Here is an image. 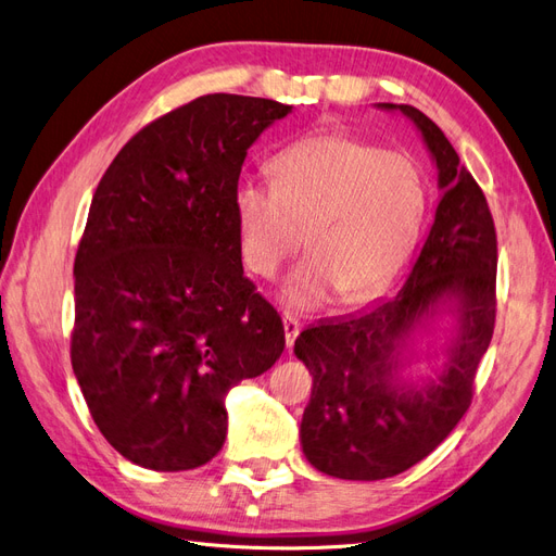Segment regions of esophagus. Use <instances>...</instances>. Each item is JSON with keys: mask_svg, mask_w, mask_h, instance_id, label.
<instances>
[{"mask_svg": "<svg viewBox=\"0 0 556 556\" xmlns=\"http://www.w3.org/2000/svg\"><path fill=\"white\" fill-rule=\"evenodd\" d=\"M282 329H285V343H288V348H292L294 339H296L299 331H301L299 319L292 317V315H285V317H282Z\"/></svg>", "mask_w": 556, "mask_h": 556, "instance_id": "1", "label": "esophagus"}]
</instances>
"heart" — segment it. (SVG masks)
I'll list each match as a JSON object with an SVG mask.
<instances>
[{"label": "heart", "mask_w": 556, "mask_h": 556, "mask_svg": "<svg viewBox=\"0 0 556 556\" xmlns=\"http://www.w3.org/2000/svg\"><path fill=\"white\" fill-rule=\"evenodd\" d=\"M274 185L245 180L233 192L245 266L274 278L304 243L280 301L313 311L336 294L357 304L406 266L427 211L422 172L394 150L323 131L271 160Z\"/></svg>", "instance_id": "b5f03b06"}]
</instances>
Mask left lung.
<instances>
[{
	"instance_id": "8db88e82",
	"label": "left lung",
	"mask_w": 556,
	"mask_h": 556,
	"mask_svg": "<svg viewBox=\"0 0 556 556\" xmlns=\"http://www.w3.org/2000/svg\"><path fill=\"white\" fill-rule=\"evenodd\" d=\"M439 174L431 229L401 288L345 317L319 319L294 341L313 376L301 450L341 480H384L439 447L473 399L496 317V231L478 182L441 127L406 104Z\"/></svg>"
}]
</instances>
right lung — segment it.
I'll return each mask as SVG.
<instances>
[{
	"label": "right lung",
	"instance_id": "right-lung-1",
	"mask_svg": "<svg viewBox=\"0 0 556 556\" xmlns=\"http://www.w3.org/2000/svg\"><path fill=\"white\" fill-rule=\"evenodd\" d=\"M292 113L206 94L143 127L99 180L74 262V376L131 464L190 470L227 435L225 396L285 350L243 276L233 192L248 148Z\"/></svg>",
	"mask_w": 556,
	"mask_h": 556
}]
</instances>
